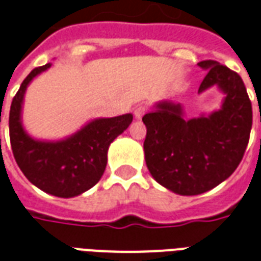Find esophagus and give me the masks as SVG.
<instances>
[{"label":"esophagus","mask_w":261,"mask_h":261,"mask_svg":"<svg viewBox=\"0 0 261 261\" xmlns=\"http://www.w3.org/2000/svg\"><path fill=\"white\" fill-rule=\"evenodd\" d=\"M146 109L144 108V106H138V108H136V111H134V116H136V119H141L142 116L145 115Z\"/></svg>","instance_id":"1"}]
</instances>
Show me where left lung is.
I'll return each mask as SVG.
<instances>
[{
    "label": "left lung",
    "instance_id": "8db88e82",
    "mask_svg": "<svg viewBox=\"0 0 261 261\" xmlns=\"http://www.w3.org/2000/svg\"><path fill=\"white\" fill-rule=\"evenodd\" d=\"M198 66L207 70L198 94L213 86L224 94L219 111L188 120L181 103L160 101L142 117L149 173L165 188L185 196L207 192L232 174L252 128V103L238 73L216 61Z\"/></svg>",
    "mask_w": 261,
    "mask_h": 261
}]
</instances>
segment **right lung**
<instances>
[{
    "label": "right lung",
    "mask_w": 261,
    "mask_h": 261,
    "mask_svg": "<svg viewBox=\"0 0 261 261\" xmlns=\"http://www.w3.org/2000/svg\"><path fill=\"white\" fill-rule=\"evenodd\" d=\"M49 67L51 63H47L30 71L13 98L9 111L11 146L19 169L33 185L58 198H73L101 179L109 145L131 124L133 115L94 119L63 140L33 138L23 127V99L33 79Z\"/></svg>",
    "instance_id": "right-lung-1"
}]
</instances>
